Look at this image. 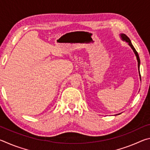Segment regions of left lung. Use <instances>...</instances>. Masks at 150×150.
I'll use <instances>...</instances> for the list:
<instances>
[{
  "label": "left lung",
  "instance_id": "obj_1",
  "mask_svg": "<svg viewBox=\"0 0 150 150\" xmlns=\"http://www.w3.org/2000/svg\"><path fill=\"white\" fill-rule=\"evenodd\" d=\"M120 37H121V38H122V40H123V41H125V42L128 43V45H130L132 49V50L134 51V54H135L136 56V58H137V61H138V69H139V65H140V60H139V55H138V52H136V50H135V48H134V47L133 46V45L132 44V42L130 41V38H129L127 36L126 34H120ZM139 77H140V73H139ZM140 79H141V77H140Z\"/></svg>",
  "mask_w": 150,
  "mask_h": 150
}]
</instances>
